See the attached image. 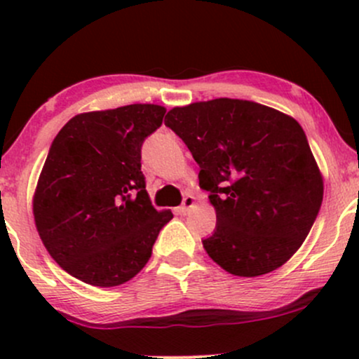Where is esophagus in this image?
<instances>
[{
  "mask_svg": "<svg viewBox=\"0 0 359 359\" xmlns=\"http://www.w3.org/2000/svg\"><path fill=\"white\" fill-rule=\"evenodd\" d=\"M194 204H196V201H194V197L191 196V194H187V196L184 197L182 204H180L179 209H177V212H179V214H187L189 211H191V208H194Z\"/></svg>",
  "mask_w": 359,
  "mask_h": 359,
  "instance_id": "1",
  "label": "esophagus"
}]
</instances>
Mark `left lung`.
I'll return each instance as SVG.
<instances>
[{"mask_svg": "<svg viewBox=\"0 0 359 359\" xmlns=\"http://www.w3.org/2000/svg\"><path fill=\"white\" fill-rule=\"evenodd\" d=\"M165 126L199 165L216 209L208 255L238 277L282 266L300 248L323 204V177L302 126L246 100L194 102L167 113Z\"/></svg>", "mask_w": 359, "mask_h": 359, "instance_id": "1", "label": "left lung"}]
</instances>
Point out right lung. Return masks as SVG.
I'll return each instance as SVG.
<instances>
[{"mask_svg":"<svg viewBox=\"0 0 359 359\" xmlns=\"http://www.w3.org/2000/svg\"><path fill=\"white\" fill-rule=\"evenodd\" d=\"M165 111L82 113L53 138L34 196L35 224L50 257L81 282L116 287L133 278L174 217L151 205L142 172V145Z\"/></svg>","mask_w":359,"mask_h":359,"instance_id":"1","label":"right lung"}]
</instances>
